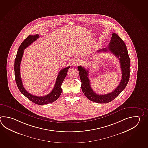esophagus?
<instances>
[{
    "mask_svg": "<svg viewBox=\"0 0 148 148\" xmlns=\"http://www.w3.org/2000/svg\"><path fill=\"white\" fill-rule=\"evenodd\" d=\"M80 63V60L79 59H75L74 60H73V64L76 65H79V64Z\"/></svg>",
    "mask_w": 148,
    "mask_h": 148,
    "instance_id": "esophagus-1",
    "label": "esophagus"
}]
</instances>
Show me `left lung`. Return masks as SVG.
I'll return each instance as SVG.
<instances>
[{"instance_id":"obj_1","label":"left lung","mask_w":148,"mask_h":148,"mask_svg":"<svg viewBox=\"0 0 148 148\" xmlns=\"http://www.w3.org/2000/svg\"><path fill=\"white\" fill-rule=\"evenodd\" d=\"M107 48L100 49L97 52L110 51L119 59L122 71V78L120 84L113 91L104 95L97 94L95 93L90 86V81L88 77V69H85L81 66L77 67L79 71V75L81 81V88L83 93L88 97V100L94 102L99 103L110 102L123 90L127 86L130 79V58L125 44L116 34L113 33L111 42Z\"/></svg>"}]
</instances>
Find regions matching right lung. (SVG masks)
Listing matches in <instances>:
<instances>
[{
    "mask_svg": "<svg viewBox=\"0 0 148 148\" xmlns=\"http://www.w3.org/2000/svg\"><path fill=\"white\" fill-rule=\"evenodd\" d=\"M39 38V35L36 34L35 35H29L26 39L22 42L21 45L18 48V51L16 56L14 64V71H15V79L16 83L18 86L19 90L25 97L30 100L32 102L38 105H44L48 103L54 102L58 100L60 97L62 93V84L64 79L65 78L67 73L68 69L70 66L67 67L64 69H61L58 73L56 81L54 87L51 90V92L44 97H37L32 95L28 93L25 90L21 81V72H20V65L21 63V59L24 54V49L27 48L31 44Z\"/></svg>",
    "mask_w": 148,
    "mask_h": 148,
    "instance_id": "obj_1",
    "label": "right lung"
}]
</instances>
